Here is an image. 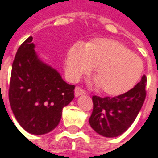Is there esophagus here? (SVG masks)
<instances>
[{
  "instance_id": "34e87169",
  "label": "esophagus",
  "mask_w": 158,
  "mask_h": 158,
  "mask_svg": "<svg viewBox=\"0 0 158 158\" xmlns=\"http://www.w3.org/2000/svg\"><path fill=\"white\" fill-rule=\"evenodd\" d=\"M75 96L76 97H79L80 95H84V94H86V91L84 90V89H82L81 88H79V87H76L75 88Z\"/></svg>"
}]
</instances>
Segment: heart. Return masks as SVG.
Returning <instances> with one entry per match:
<instances>
[{"instance_id":"obj_1","label":"heart","mask_w":158,"mask_h":158,"mask_svg":"<svg viewBox=\"0 0 158 158\" xmlns=\"http://www.w3.org/2000/svg\"><path fill=\"white\" fill-rule=\"evenodd\" d=\"M93 67L101 90L118 96L136 85L143 71V61L120 42L108 39H97L85 48L75 44L68 50L65 71L70 80L77 81L89 74Z\"/></svg>"}]
</instances>
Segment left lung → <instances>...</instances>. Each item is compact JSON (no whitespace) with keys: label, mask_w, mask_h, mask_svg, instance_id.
<instances>
[{"label":"left lung","mask_w":158,"mask_h":158,"mask_svg":"<svg viewBox=\"0 0 158 158\" xmlns=\"http://www.w3.org/2000/svg\"><path fill=\"white\" fill-rule=\"evenodd\" d=\"M147 77L129 91L113 98L93 96V111L89 124L94 130L106 137L123 134L135 121L146 98Z\"/></svg>","instance_id":"obj_1"}]
</instances>
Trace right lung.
<instances>
[{"label": "right lung", "instance_id": "obj_1", "mask_svg": "<svg viewBox=\"0 0 158 158\" xmlns=\"http://www.w3.org/2000/svg\"><path fill=\"white\" fill-rule=\"evenodd\" d=\"M32 37L15 55L9 89L11 110L23 129L34 135L53 130L60 121L62 108L74 98V85L42 62L35 52Z\"/></svg>", "mask_w": 158, "mask_h": 158}]
</instances>
